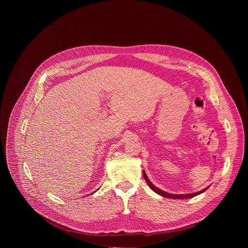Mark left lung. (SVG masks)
<instances>
[{
	"label": "left lung",
	"instance_id": "1",
	"mask_svg": "<svg viewBox=\"0 0 248 248\" xmlns=\"http://www.w3.org/2000/svg\"><path fill=\"white\" fill-rule=\"evenodd\" d=\"M143 175H144V179H145V181H146V183L148 184V186H150V188L153 190V191H155L156 193H158V194H160V195H162V196H164V197H168V198H172V199H185V198H191V197H194V196H196V195H198V194H201L202 192H204L208 187H206V188H204L203 190H201V191H198V192H195V193H188V194H171V193H168V192H166V191H163V190H161V189H159L158 187H156L150 181H149V179L147 178V175H146V173H145V171H143Z\"/></svg>",
	"mask_w": 248,
	"mask_h": 248
}]
</instances>
